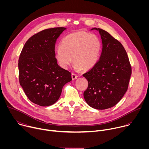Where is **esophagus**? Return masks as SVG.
<instances>
[{"mask_svg": "<svg viewBox=\"0 0 149 149\" xmlns=\"http://www.w3.org/2000/svg\"><path fill=\"white\" fill-rule=\"evenodd\" d=\"M71 76H72V79H73V80H74V79H77V78H78V77L77 74H74V73H72Z\"/></svg>", "mask_w": 149, "mask_h": 149, "instance_id": "obj_1", "label": "esophagus"}]
</instances>
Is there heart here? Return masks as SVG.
I'll use <instances>...</instances> for the list:
<instances>
[{
    "label": "heart",
    "instance_id": "heart-1",
    "mask_svg": "<svg viewBox=\"0 0 149 149\" xmlns=\"http://www.w3.org/2000/svg\"><path fill=\"white\" fill-rule=\"evenodd\" d=\"M101 48V42L97 35L83 31L76 32L62 39L59 48L55 51V58L64 69L68 67L72 59L75 70L88 71L97 63Z\"/></svg>",
    "mask_w": 149,
    "mask_h": 149
}]
</instances>
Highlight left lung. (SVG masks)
Segmentation results:
<instances>
[{
    "label": "left lung",
    "mask_w": 149,
    "mask_h": 149,
    "mask_svg": "<svg viewBox=\"0 0 149 149\" xmlns=\"http://www.w3.org/2000/svg\"><path fill=\"white\" fill-rule=\"evenodd\" d=\"M101 36L102 52L99 61L82 75L88 82L84 92L86 102L95 109L104 110L116 105L128 88L132 67L124 48L109 32L94 28Z\"/></svg>",
    "instance_id": "left-lung-1"
}]
</instances>
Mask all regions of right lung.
Segmentation results:
<instances>
[{"label":"right lung","instance_id":"1","mask_svg":"<svg viewBox=\"0 0 149 149\" xmlns=\"http://www.w3.org/2000/svg\"><path fill=\"white\" fill-rule=\"evenodd\" d=\"M65 29L54 28L35 34L19 58L20 86L30 101L43 107L55 103L63 86L72 80L71 72L60 67L55 58L56 39Z\"/></svg>","mask_w":149,"mask_h":149}]
</instances>
